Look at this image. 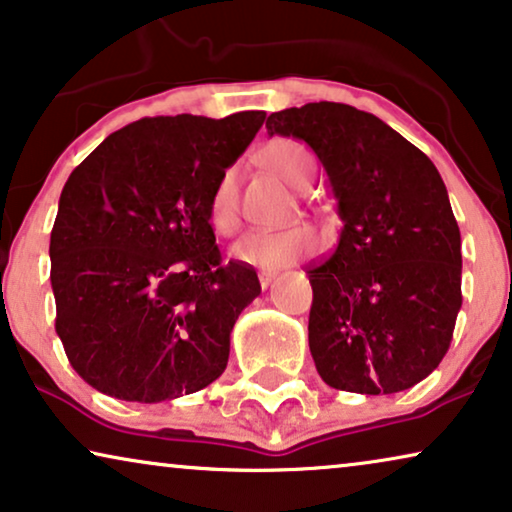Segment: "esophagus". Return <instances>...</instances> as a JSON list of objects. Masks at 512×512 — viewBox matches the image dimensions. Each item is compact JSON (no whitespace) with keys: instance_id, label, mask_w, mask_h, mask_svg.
<instances>
[{"instance_id":"obj_1","label":"esophagus","mask_w":512,"mask_h":512,"mask_svg":"<svg viewBox=\"0 0 512 512\" xmlns=\"http://www.w3.org/2000/svg\"><path fill=\"white\" fill-rule=\"evenodd\" d=\"M275 272H258V282H261V286H263V289H268V286L272 284V282H275Z\"/></svg>"}]
</instances>
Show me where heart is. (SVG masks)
<instances>
[{
	"mask_svg": "<svg viewBox=\"0 0 512 512\" xmlns=\"http://www.w3.org/2000/svg\"><path fill=\"white\" fill-rule=\"evenodd\" d=\"M263 163L296 191L312 184L317 163L303 142L277 137L263 149ZM209 223L216 233L233 235L240 228V181L237 167H226L216 179L207 202ZM319 249V237L307 226L279 230H251L233 247V258L263 270H279L312 256Z\"/></svg>",
	"mask_w": 512,
	"mask_h": 512,
	"instance_id": "1",
	"label": "heart"
}]
</instances>
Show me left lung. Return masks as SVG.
Segmentation results:
<instances>
[{
    "label": "left lung",
    "mask_w": 512,
    "mask_h": 512,
    "mask_svg": "<svg viewBox=\"0 0 512 512\" xmlns=\"http://www.w3.org/2000/svg\"><path fill=\"white\" fill-rule=\"evenodd\" d=\"M265 128L303 139L338 200V247L307 270L321 380L368 396L415 387L443 361L461 310V235L436 165L340 102L275 111Z\"/></svg>",
    "instance_id": "left-lung-1"
}]
</instances>
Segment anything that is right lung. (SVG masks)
I'll use <instances>...</instances> for the list:
<instances>
[{"mask_svg": "<svg viewBox=\"0 0 512 512\" xmlns=\"http://www.w3.org/2000/svg\"><path fill=\"white\" fill-rule=\"evenodd\" d=\"M263 121L142 118L69 174L48 249L55 331L90 387L160 403L226 370L230 331L261 284L247 263H223L207 202Z\"/></svg>", "mask_w": 512, "mask_h": 512, "instance_id": "right-lung-1", "label": "right lung"}]
</instances>
